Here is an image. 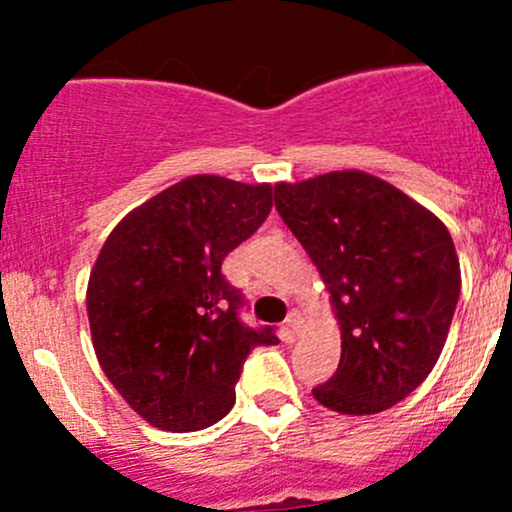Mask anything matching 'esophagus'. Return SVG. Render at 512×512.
<instances>
[{
	"mask_svg": "<svg viewBox=\"0 0 512 512\" xmlns=\"http://www.w3.org/2000/svg\"><path fill=\"white\" fill-rule=\"evenodd\" d=\"M299 324H302V322H299V314H297V312H289V317H287V332L292 334V337L299 332Z\"/></svg>",
	"mask_w": 512,
	"mask_h": 512,
	"instance_id": "esophagus-1",
	"label": "esophagus"
}]
</instances>
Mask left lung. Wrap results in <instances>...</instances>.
I'll return each mask as SVG.
<instances>
[{
	"mask_svg": "<svg viewBox=\"0 0 512 512\" xmlns=\"http://www.w3.org/2000/svg\"><path fill=\"white\" fill-rule=\"evenodd\" d=\"M275 208L329 289L342 359L312 396L369 416L399 404L436 366L461 294L448 227L364 170L277 183Z\"/></svg>",
	"mask_w": 512,
	"mask_h": 512,
	"instance_id": "left-lung-1",
	"label": "left lung"
}]
</instances>
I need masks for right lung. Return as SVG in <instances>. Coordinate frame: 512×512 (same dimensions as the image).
I'll use <instances>...</instances> for the list:
<instances>
[{
	"label": "right lung",
	"mask_w": 512,
	"mask_h": 512,
	"mask_svg": "<svg viewBox=\"0 0 512 512\" xmlns=\"http://www.w3.org/2000/svg\"><path fill=\"white\" fill-rule=\"evenodd\" d=\"M272 210V185L190 175L126 215L86 289L91 339L118 394L160 431H200L235 404L247 354L277 344L250 329L220 272Z\"/></svg>",
	"instance_id": "add662e5"
}]
</instances>
